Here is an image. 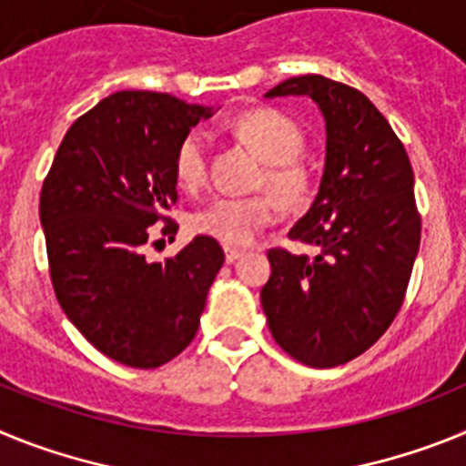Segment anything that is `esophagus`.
<instances>
[{
	"label": "esophagus",
	"instance_id": "obj_1",
	"mask_svg": "<svg viewBox=\"0 0 466 466\" xmlns=\"http://www.w3.org/2000/svg\"><path fill=\"white\" fill-rule=\"evenodd\" d=\"M226 254V263H233L242 257V249H236V247H224Z\"/></svg>",
	"mask_w": 466,
	"mask_h": 466
}]
</instances>
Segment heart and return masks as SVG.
<instances>
[{"label":"heart","mask_w":466,"mask_h":466,"mask_svg":"<svg viewBox=\"0 0 466 466\" xmlns=\"http://www.w3.org/2000/svg\"><path fill=\"white\" fill-rule=\"evenodd\" d=\"M238 133L268 163L266 182L284 203L303 205L310 196V175L296 158L303 151V133L291 118L273 109L249 111L238 121ZM209 135L196 127L184 135L175 151V177L179 187L198 191L208 179ZM279 205L270 193L258 196H219L191 214L193 233L228 247L252 242L258 230L278 219Z\"/></svg>","instance_id":"b5f03b06"}]
</instances>
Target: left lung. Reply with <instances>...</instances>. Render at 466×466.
Here are the masks:
<instances>
[{
    "mask_svg": "<svg viewBox=\"0 0 466 466\" xmlns=\"http://www.w3.org/2000/svg\"><path fill=\"white\" fill-rule=\"evenodd\" d=\"M284 95H308L327 123L319 191L289 230L319 252L270 249L261 306L287 355L331 369L371 348L401 308L420 249L413 167L392 126L357 88L306 74L266 97Z\"/></svg>",
    "mask_w": 466,
    "mask_h": 466,
    "instance_id": "obj_1",
    "label": "left lung"
}]
</instances>
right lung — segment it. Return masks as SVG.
Listing matches in <instances>:
<instances>
[{
    "label": "right lung",
    "mask_w": 466,
    "mask_h": 466,
    "mask_svg": "<svg viewBox=\"0 0 466 466\" xmlns=\"http://www.w3.org/2000/svg\"><path fill=\"white\" fill-rule=\"evenodd\" d=\"M209 106L118 90L72 123L41 187L39 217L57 303L109 360L156 369L193 340L224 249L198 236L149 263L154 226L177 233L175 151Z\"/></svg>",
    "instance_id": "add662e5"
}]
</instances>
